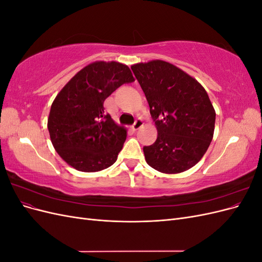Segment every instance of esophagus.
<instances>
[{
    "label": "esophagus",
    "instance_id": "obj_1",
    "mask_svg": "<svg viewBox=\"0 0 262 262\" xmlns=\"http://www.w3.org/2000/svg\"><path fill=\"white\" fill-rule=\"evenodd\" d=\"M143 125V120H142V119H140V118H138L136 121H134V123L132 124V129L134 130V131H137V130H139L141 126Z\"/></svg>",
    "mask_w": 262,
    "mask_h": 262
}]
</instances>
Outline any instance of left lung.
<instances>
[{
  "mask_svg": "<svg viewBox=\"0 0 262 262\" xmlns=\"http://www.w3.org/2000/svg\"><path fill=\"white\" fill-rule=\"evenodd\" d=\"M143 90L157 128V139L144 146L146 163L165 173L188 170L211 143L215 112L208 93L193 77L168 62L154 60L131 67Z\"/></svg>",
  "mask_w": 262,
  "mask_h": 262,
  "instance_id": "8db88e82",
  "label": "left lung"
}]
</instances>
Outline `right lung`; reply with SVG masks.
Wrapping results in <instances>:
<instances>
[{
	"instance_id": "right-lung-1",
	"label": "right lung",
	"mask_w": 262,
	"mask_h": 262,
	"mask_svg": "<svg viewBox=\"0 0 262 262\" xmlns=\"http://www.w3.org/2000/svg\"><path fill=\"white\" fill-rule=\"evenodd\" d=\"M134 82L130 69L118 62H94L82 69L53 100L48 130L58 154L80 171L112 166L126 130L105 114L104 101L122 84Z\"/></svg>"
}]
</instances>
